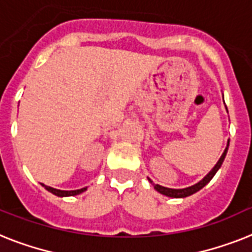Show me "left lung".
I'll list each match as a JSON object with an SVG mask.
<instances>
[{"instance_id": "8db88e82", "label": "left lung", "mask_w": 252, "mask_h": 252, "mask_svg": "<svg viewBox=\"0 0 252 252\" xmlns=\"http://www.w3.org/2000/svg\"><path fill=\"white\" fill-rule=\"evenodd\" d=\"M226 151H228V147H226L225 151L222 153L221 158L219 159V161L216 163V165H215L214 168H212L211 172L208 173V175L206 176L203 180H202V181H199L198 184H195V185L189 186V188H185V189H169V188H164V186L154 185V189L157 190V191H159L160 194H163V195H167V197H171V198H185V197H189V195H191V194L197 193L198 190H200L202 188H203V186H206L208 183H210V181H211V179L215 176V173L218 172L219 168L221 167L222 161H224V159H225Z\"/></svg>"}]
</instances>
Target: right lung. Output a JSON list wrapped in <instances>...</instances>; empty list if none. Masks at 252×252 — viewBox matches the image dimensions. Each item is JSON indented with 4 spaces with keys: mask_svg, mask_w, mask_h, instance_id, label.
<instances>
[{
    "mask_svg": "<svg viewBox=\"0 0 252 252\" xmlns=\"http://www.w3.org/2000/svg\"><path fill=\"white\" fill-rule=\"evenodd\" d=\"M42 186H45V189L49 190L50 193L55 194V195H58V197H72V195H77V194L83 193L87 190V188H84V189H79V190H58V189H54V188H50V186H46L42 184Z\"/></svg>",
    "mask_w": 252,
    "mask_h": 252,
    "instance_id": "1",
    "label": "right lung"
}]
</instances>
